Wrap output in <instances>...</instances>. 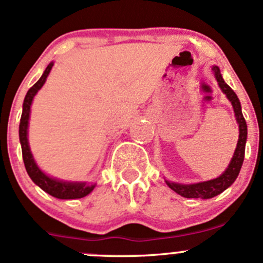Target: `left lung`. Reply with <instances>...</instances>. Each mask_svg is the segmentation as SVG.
Returning a JSON list of instances; mask_svg holds the SVG:
<instances>
[{
	"label": "left lung",
	"mask_w": 263,
	"mask_h": 263,
	"mask_svg": "<svg viewBox=\"0 0 263 263\" xmlns=\"http://www.w3.org/2000/svg\"><path fill=\"white\" fill-rule=\"evenodd\" d=\"M212 70L215 72L216 80H217L221 89L224 92L227 99L231 101V103H232L233 106L236 120H237L239 126L238 142L237 147H236L235 154H233L232 161H231L227 170L220 176V177L211 181H206V182L195 184H180L168 182V181H167V184H168L170 189L174 190V191L177 192L178 195L183 196V197L186 198H204V200H206V198H212L215 197V196L220 195V193L223 192L227 187H230L231 184L235 182V180L237 178V176L239 174V170H241L242 167V163H243L245 146H246L247 140V125L246 121H245L243 118V115H242L241 103H239L237 95L232 91V88H231L229 85L224 83V81L221 76L220 68H218L217 66H213Z\"/></svg>",
	"instance_id": "8db88e82"
}]
</instances>
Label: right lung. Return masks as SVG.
Listing matches in <instances>:
<instances>
[{
	"instance_id": "right-lung-1",
	"label": "right lung",
	"mask_w": 263,
	"mask_h": 263,
	"mask_svg": "<svg viewBox=\"0 0 263 263\" xmlns=\"http://www.w3.org/2000/svg\"><path fill=\"white\" fill-rule=\"evenodd\" d=\"M52 66H53V63H50V65L46 67L41 79L37 81L32 87L28 89L27 95H26L24 101V109H22L21 115V121H20V142H21L22 147V158H24L26 171H27L31 180H32L37 186L41 187L43 191L47 192L48 195L53 196V197L61 198V200H73V198H81L87 196L88 193L93 190V184H92V186H88V184L86 183L63 182V181L54 180V178H50L48 176H46L41 170L37 167V164L34 163L27 141V126L28 118H30L31 103H32L34 95L37 93V91H39V89L43 86V83H45L48 73H50Z\"/></svg>"
}]
</instances>
